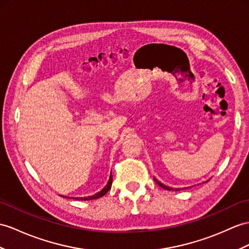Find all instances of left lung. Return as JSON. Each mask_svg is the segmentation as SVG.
I'll return each mask as SVG.
<instances>
[{"mask_svg": "<svg viewBox=\"0 0 249 249\" xmlns=\"http://www.w3.org/2000/svg\"><path fill=\"white\" fill-rule=\"evenodd\" d=\"M154 180L156 181V183H157V185H159V186H160L161 188H163V189H166V190H173V188H171V187H168V186H166V185H163V184H161L160 183V180H157L155 178H154ZM174 190H180V189H174Z\"/></svg>", "mask_w": 249, "mask_h": 249, "instance_id": "obj_1", "label": "left lung"}]
</instances>
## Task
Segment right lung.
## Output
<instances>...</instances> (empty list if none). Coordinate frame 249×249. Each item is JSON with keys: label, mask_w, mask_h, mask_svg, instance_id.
Instances as JSON below:
<instances>
[{"label": "right lung", "mask_w": 249, "mask_h": 249, "mask_svg": "<svg viewBox=\"0 0 249 249\" xmlns=\"http://www.w3.org/2000/svg\"><path fill=\"white\" fill-rule=\"evenodd\" d=\"M112 183H113V178H112V173H111L110 178H108V181H107V186H106V187L104 188V189H102L100 192L96 193V195H94V196H87V197H72V198H75V199H81V201H89V199L99 198V197H101V196H104L106 195V193L111 189Z\"/></svg>", "instance_id": "add662e5"}]
</instances>
